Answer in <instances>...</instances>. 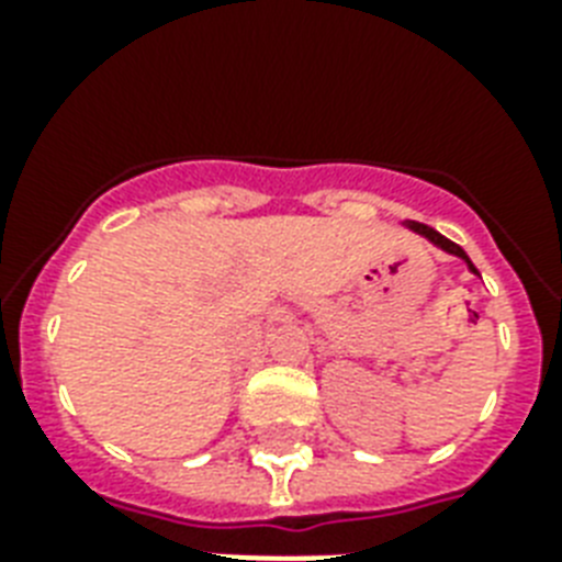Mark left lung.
Here are the masks:
<instances>
[{"label":"left lung","instance_id":"obj_1","mask_svg":"<svg viewBox=\"0 0 562 562\" xmlns=\"http://www.w3.org/2000/svg\"><path fill=\"white\" fill-rule=\"evenodd\" d=\"M405 227H408L411 233H417V236L428 238V241H431V245H435V247H440V250H443V254L458 256V259H461V262H467V268H470V273H475V277H481L479 268H475V265L470 262V256L463 254V247H458V245H454V241H449V238H446V236H440V233H437V229L426 227V224H419V221H405Z\"/></svg>","mask_w":562,"mask_h":562}]
</instances>
